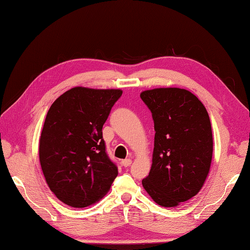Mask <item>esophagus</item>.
<instances>
[{"mask_svg":"<svg viewBox=\"0 0 250 250\" xmlns=\"http://www.w3.org/2000/svg\"><path fill=\"white\" fill-rule=\"evenodd\" d=\"M131 163H132V160H131V159H125V160H122V161H121V164H122V166H124L125 167H130V166H131Z\"/></svg>","mask_w":250,"mask_h":250,"instance_id":"34e87169","label":"esophagus"}]
</instances>
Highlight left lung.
Wrapping results in <instances>:
<instances>
[{
	"label": "left lung",
	"mask_w": 250,
	"mask_h": 250,
	"mask_svg": "<svg viewBox=\"0 0 250 250\" xmlns=\"http://www.w3.org/2000/svg\"><path fill=\"white\" fill-rule=\"evenodd\" d=\"M155 124V147L143 187L157 204L175 207L203 187L213 157L209 116L188 90L157 88L141 93Z\"/></svg>",
	"instance_id": "8db88e82"
}]
</instances>
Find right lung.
Segmentation results:
<instances>
[{
  "label": "right lung",
  "instance_id": "1",
  "mask_svg": "<svg viewBox=\"0 0 250 250\" xmlns=\"http://www.w3.org/2000/svg\"><path fill=\"white\" fill-rule=\"evenodd\" d=\"M121 94L119 89L75 87L60 95L47 113L40 162L48 187L66 205L94 204L118 175L106 152L102 129Z\"/></svg>",
  "mask_w": 250,
  "mask_h": 250
}]
</instances>
